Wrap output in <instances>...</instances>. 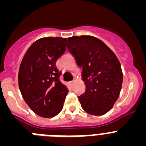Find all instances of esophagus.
I'll return each mask as SVG.
<instances>
[{"instance_id": "1", "label": "esophagus", "mask_w": 146, "mask_h": 146, "mask_svg": "<svg viewBox=\"0 0 146 146\" xmlns=\"http://www.w3.org/2000/svg\"><path fill=\"white\" fill-rule=\"evenodd\" d=\"M74 80L71 81V83H72V84H74Z\"/></svg>"}]
</instances>
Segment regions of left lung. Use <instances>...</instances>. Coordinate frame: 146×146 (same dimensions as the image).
I'll use <instances>...</instances> for the list:
<instances>
[{
  "label": "left lung",
  "instance_id": "left-lung-1",
  "mask_svg": "<svg viewBox=\"0 0 146 146\" xmlns=\"http://www.w3.org/2000/svg\"><path fill=\"white\" fill-rule=\"evenodd\" d=\"M67 48L82 68L86 91L78 96L81 107L91 115L105 114L118 99L123 82L116 55L101 40L91 36L68 38Z\"/></svg>",
  "mask_w": 146,
  "mask_h": 146
}]
</instances>
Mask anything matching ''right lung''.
Instances as JSON below:
<instances>
[{
  "label": "right lung",
  "instance_id": "obj_1",
  "mask_svg": "<svg viewBox=\"0 0 146 146\" xmlns=\"http://www.w3.org/2000/svg\"><path fill=\"white\" fill-rule=\"evenodd\" d=\"M67 38L45 37L33 42L25 52L18 74L23 99L36 114L52 118L58 114L69 90L59 80L56 61L66 51Z\"/></svg>",
  "mask_w": 146,
  "mask_h": 146
}]
</instances>
